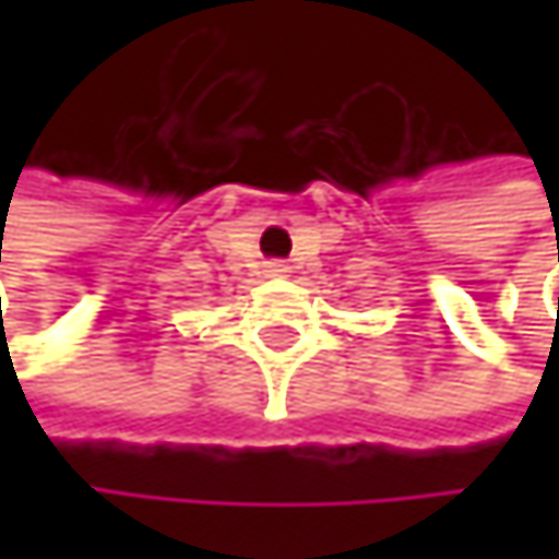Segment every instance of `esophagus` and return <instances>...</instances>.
Returning a JSON list of instances; mask_svg holds the SVG:
<instances>
[{
  "mask_svg": "<svg viewBox=\"0 0 559 559\" xmlns=\"http://www.w3.org/2000/svg\"><path fill=\"white\" fill-rule=\"evenodd\" d=\"M265 269H269V275H284V272H287V265H284V262H269Z\"/></svg>",
  "mask_w": 559,
  "mask_h": 559,
  "instance_id": "1",
  "label": "esophagus"
}]
</instances>
